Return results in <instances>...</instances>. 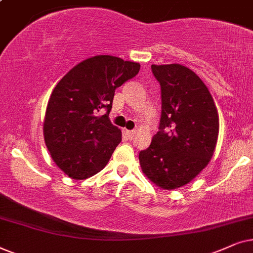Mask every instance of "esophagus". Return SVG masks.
I'll use <instances>...</instances> for the list:
<instances>
[{
	"label": "esophagus",
	"mask_w": 253,
	"mask_h": 253,
	"mask_svg": "<svg viewBox=\"0 0 253 253\" xmlns=\"http://www.w3.org/2000/svg\"><path fill=\"white\" fill-rule=\"evenodd\" d=\"M125 133H126V135H127V137H128L129 140H132L133 137H134V134H135V132H134V130H125Z\"/></svg>",
	"instance_id": "obj_1"
}]
</instances>
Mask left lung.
Here are the masks:
<instances>
[{"instance_id": "left-lung-1", "label": "left lung", "mask_w": 253, "mask_h": 253, "mask_svg": "<svg viewBox=\"0 0 253 253\" xmlns=\"http://www.w3.org/2000/svg\"><path fill=\"white\" fill-rule=\"evenodd\" d=\"M161 85L158 132L139 160L143 173L164 190L184 186L210 163L218 136V114L208 87L187 67L151 65Z\"/></svg>"}]
</instances>
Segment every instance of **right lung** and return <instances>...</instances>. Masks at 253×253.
<instances>
[{
    "mask_svg": "<svg viewBox=\"0 0 253 253\" xmlns=\"http://www.w3.org/2000/svg\"><path fill=\"white\" fill-rule=\"evenodd\" d=\"M140 70L136 62L111 55L86 59L54 87L47 104L43 137L55 164L73 179L103 170L121 141L109 119L117 87ZM106 109L107 113H98Z\"/></svg>",
    "mask_w": 253,
    "mask_h": 253,
    "instance_id": "add662e5",
    "label": "right lung"
}]
</instances>
